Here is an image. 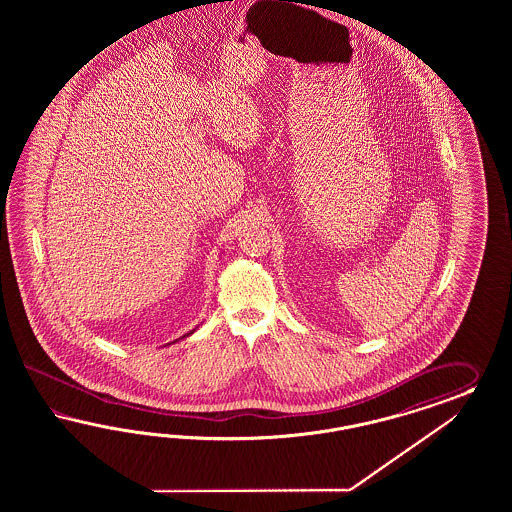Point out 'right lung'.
<instances>
[{"label":"right lung","instance_id":"1","mask_svg":"<svg viewBox=\"0 0 512 512\" xmlns=\"http://www.w3.org/2000/svg\"><path fill=\"white\" fill-rule=\"evenodd\" d=\"M189 334H191V332H189Z\"/></svg>","mask_w":512,"mask_h":512}]
</instances>
